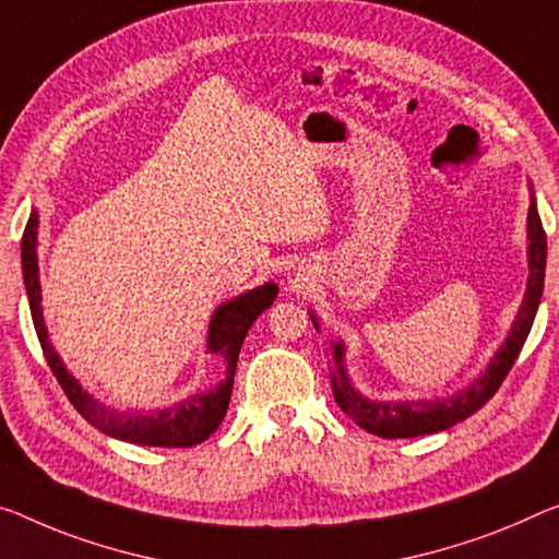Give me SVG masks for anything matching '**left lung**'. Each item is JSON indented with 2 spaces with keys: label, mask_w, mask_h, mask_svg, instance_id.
I'll return each instance as SVG.
<instances>
[{
  "label": "left lung",
  "mask_w": 559,
  "mask_h": 559,
  "mask_svg": "<svg viewBox=\"0 0 559 559\" xmlns=\"http://www.w3.org/2000/svg\"><path fill=\"white\" fill-rule=\"evenodd\" d=\"M532 192V190H530ZM527 292L525 299L518 309V317H514L512 330L504 340V345L497 349V355L489 359V365L483 374L477 377L475 382L469 384L467 390L454 394V397L444 400H432V402H384V400H369L362 392L355 390L352 384L347 369H345V345L342 342H334L332 345V372H330V384L334 392V400H337L340 409L352 419V423L359 425L367 432L377 437H388V440H402V437H419V435H432L442 432L452 425L462 423L469 415H475L477 409H483L489 400L495 397V392L500 390L504 377L518 359L522 345H525L527 334L532 330V322H535L539 297H543L545 287V264H547V237L543 229V222H539L537 214V202L535 194L530 197V212H527ZM312 317L317 332H320V322Z\"/></svg>",
  "instance_id": "left-lung-1"
}]
</instances>
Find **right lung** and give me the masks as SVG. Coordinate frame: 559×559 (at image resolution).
I'll return each instance as SVG.
<instances>
[{"mask_svg": "<svg viewBox=\"0 0 559 559\" xmlns=\"http://www.w3.org/2000/svg\"><path fill=\"white\" fill-rule=\"evenodd\" d=\"M37 227H39V214L32 212L27 227L22 235V272H24V287H27L29 309H32V322L37 330L39 345L45 349L47 365L55 372L57 382L62 384V390L74 409L87 419L92 427H97L99 432L117 440L132 442V444H150V448H192L207 440V437L222 425V419L227 415L229 397H231V384H235V369L237 357L242 349V342L247 332L254 324L264 309H267L274 297H277V285L257 287L245 292L229 302H222L214 309L210 320L207 332V352L219 355L227 365V374L217 388L207 392H197L185 397L177 405L165 407L159 412H117L107 405H102L99 400H94L87 390H82V384L67 372V367L59 355L51 347L45 314H41V287H39V267H37Z\"/></svg>", "mask_w": 559, "mask_h": 559, "instance_id": "1", "label": "right lung"}]
</instances>
